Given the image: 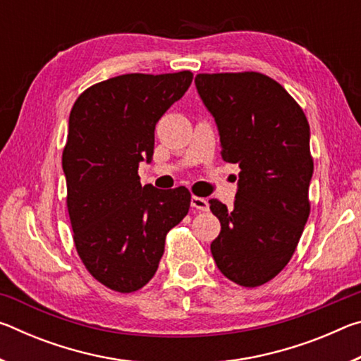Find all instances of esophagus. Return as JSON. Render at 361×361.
I'll use <instances>...</instances> for the list:
<instances>
[{
  "mask_svg": "<svg viewBox=\"0 0 361 361\" xmlns=\"http://www.w3.org/2000/svg\"><path fill=\"white\" fill-rule=\"evenodd\" d=\"M191 207L195 210H200V212H207L209 210V202H207V199L204 197H197V195H192L191 197Z\"/></svg>",
  "mask_w": 361,
  "mask_h": 361,
  "instance_id": "esophagus-1",
  "label": "esophagus"
}]
</instances>
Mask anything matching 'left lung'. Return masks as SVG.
<instances>
[{"label": "left lung", "mask_w": 361, "mask_h": 361, "mask_svg": "<svg viewBox=\"0 0 361 361\" xmlns=\"http://www.w3.org/2000/svg\"><path fill=\"white\" fill-rule=\"evenodd\" d=\"M195 87L215 118L223 161L240 169L234 209L209 200L221 223L213 259L237 285H264L288 264L310 213L309 122L282 85L261 73H200Z\"/></svg>", "instance_id": "obj_1"}]
</instances>
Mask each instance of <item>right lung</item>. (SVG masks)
<instances>
[{
  "instance_id": "1",
  "label": "right lung",
  "mask_w": 361,
  "mask_h": 361,
  "mask_svg": "<svg viewBox=\"0 0 361 361\" xmlns=\"http://www.w3.org/2000/svg\"><path fill=\"white\" fill-rule=\"evenodd\" d=\"M191 82L188 70L130 73L90 85L71 108L62 167L73 240L90 276L109 290L143 288L167 232L188 215V189L142 186L138 164L151 162L157 121Z\"/></svg>"
}]
</instances>
